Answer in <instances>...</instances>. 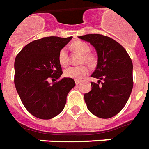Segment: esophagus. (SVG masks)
<instances>
[{"mask_svg": "<svg viewBox=\"0 0 149 149\" xmlns=\"http://www.w3.org/2000/svg\"><path fill=\"white\" fill-rule=\"evenodd\" d=\"M75 82H76V85H79V84L81 83V81H79V80H76V81H75Z\"/></svg>", "mask_w": 149, "mask_h": 149, "instance_id": "obj_1", "label": "esophagus"}]
</instances>
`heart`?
I'll use <instances>...</instances> for the list:
<instances>
[{
    "label": "heart",
    "instance_id": "1",
    "mask_svg": "<svg viewBox=\"0 0 149 149\" xmlns=\"http://www.w3.org/2000/svg\"><path fill=\"white\" fill-rule=\"evenodd\" d=\"M72 49L74 50L76 53L81 54V57L79 60L80 64H85L86 63L89 66H93L95 64V58L91 55L90 52V46L87 43L77 40L73 42L71 45ZM58 60L59 64L62 67H66L69 62L68 54L66 48H62L58 54ZM89 72V69L86 65H81L78 67H69L66 68L63 72V75L68 77V78L75 79V80H80L84 77Z\"/></svg>",
    "mask_w": 149,
    "mask_h": 149
}]
</instances>
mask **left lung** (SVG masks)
I'll return each mask as SVG.
<instances>
[{"instance_id":"obj_1","label":"left lung","mask_w":149,"mask_h":149,"mask_svg":"<svg viewBox=\"0 0 149 149\" xmlns=\"http://www.w3.org/2000/svg\"><path fill=\"white\" fill-rule=\"evenodd\" d=\"M78 37L93 45L98 55L91 77L99 81L91 82V91L84 95L87 109L100 118L114 117L124 108L132 91V61L126 50L111 37L100 34Z\"/></svg>"}]
</instances>
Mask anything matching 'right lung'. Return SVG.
<instances>
[{"mask_svg":"<svg viewBox=\"0 0 149 149\" xmlns=\"http://www.w3.org/2000/svg\"><path fill=\"white\" fill-rule=\"evenodd\" d=\"M72 38L47 36L33 40L16 56V91L26 109L37 118L47 120L58 115L64 109L68 92L76 85L68 77L49 82V78L58 79L63 73L58 54Z\"/></svg>","mask_w":149,"mask_h":149,"instance_id":"right-lung-1","label":"right lung"}]
</instances>
